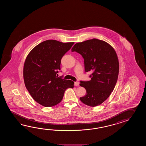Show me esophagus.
Masks as SVG:
<instances>
[{
    "mask_svg": "<svg viewBox=\"0 0 146 146\" xmlns=\"http://www.w3.org/2000/svg\"><path fill=\"white\" fill-rule=\"evenodd\" d=\"M79 85V82H74V86H78Z\"/></svg>",
    "mask_w": 146,
    "mask_h": 146,
    "instance_id": "obj_1",
    "label": "esophagus"
}]
</instances>
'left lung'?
Returning a JSON list of instances; mask_svg holds the SVG:
<instances>
[{"label": "left lung", "mask_w": 146, "mask_h": 146, "mask_svg": "<svg viewBox=\"0 0 146 146\" xmlns=\"http://www.w3.org/2000/svg\"><path fill=\"white\" fill-rule=\"evenodd\" d=\"M72 51L83 57L86 72H92L90 81H80L87 91L81 101L89 106H99L109 98L117 80L119 62L115 50L105 41L93 38L74 44Z\"/></svg>", "instance_id": "8db88e82"}]
</instances>
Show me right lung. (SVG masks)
<instances>
[{
  "instance_id": "obj_1",
  "label": "right lung",
  "mask_w": 146,
  "mask_h": 146,
  "mask_svg": "<svg viewBox=\"0 0 146 146\" xmlns=\"http://www.w3.org/2000/svg\"><path fill=\"white\" fill-rule=\"evenodd\" d=\"M74 42L48 40L37 45L29 53L23 66L25 86L33 99L40 105L50 107L62 100L66 90L74 82L56 76L61 59Z\"/></svg>"
}]
</instances>
